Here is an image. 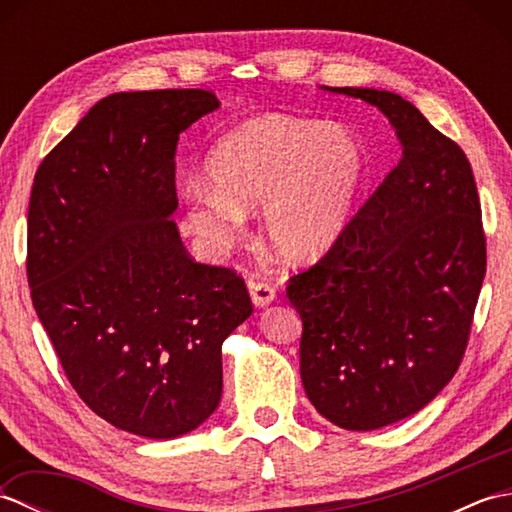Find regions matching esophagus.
Instances as JSON below:
<instances>
[{
	"mask_svg": "<svg viewBox=\"0 0 512 512\" xmlns=\"http://www.w3.org/2000/svg\"><path fill=\"white\" fill-rule=\"evenodd\" d=\"M248 290H250V299H253V303H255L257 308L268 306V303H273L275 297H277L275 286H270L268 281L255 279V277L248 279Z\"/></svg>",
	"mask_w": 512,
	"mask_h": 512,
	"instance_id": "obj_1",
	"label": "esophagus"
}]
</instances>
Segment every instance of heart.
Segmentation results:
<instances>
[{
	"instance_id": "heart-1",
	"label": "heart",
	"mask_w": 512,
	"mask_h": 512,
	"mask_svg": "<svg viewBox=\"0 0 512 512\" xmlns=\"http://www.w3.org/2000/svg\"><path fill=\"white\" fill-rule=\"evenodd\" d=\"M206 180L184 187V215L211 250L235 244L244 213L264 202L262 231L286 262H310L336 244L365 180V151L343 129L257 116L211 147Z\"/></svg>"
}]
</instances>
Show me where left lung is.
Segmentation results:
<instances>
[{"label": "left lung", "mask_w": 512, "mask_h": 512, "mask_svg": "<svg viewBox=\"0 0 512 512\" xmlns=\"http://www.w3.org/2000/svg\"><path fill=\"white\" fill-rule=\"evenodd\" d=\"M378 107L402 158L343 235L286 295L299 312L301 380L323 418L372 431L409 418L458 372L486 275L471 162L416 105L325 88Z\"/></svg>", "instance_id": "1"}]
</instances>
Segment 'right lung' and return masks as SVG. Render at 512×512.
<instances>
[{"instance_id":"obj_1","label":"right lung","mask_w":512,"mask_h":512,"mask_svg":"<svg viewBox=\"0 0 512 512\" xmlns=\"http://www.w3.org/2000/svg\"><path fill=\"white\" fill-rule=\"evenodd\" d=\"M217 107L206 90L105 96L32 182V306L85 405L143 438L211 416L222 343L253 314L244 279L193 262L171 220L178 138Z\"/></svg>"}]
</instances>
